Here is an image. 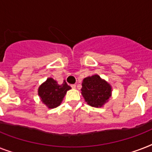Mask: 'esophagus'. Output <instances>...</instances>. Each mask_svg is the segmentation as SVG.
Listing matches in <instances>:
<instances>
[{"instance_id": "esophagus-1", "label": "esophagus", "mask_w": 152, "mask_h": 152, "mask_svg": "<svg viewBox=\"0 0 152 152\" xmlns=\"http://www.w3.org/2000/svg\"><path fill=\"white\" fill-rule=\"evenodd\" d=\"M71 87L72 88H76V84H72L71 85Z\"/></svg>"}]
</instances>
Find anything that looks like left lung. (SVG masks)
Instances as JSON below:
<instances>
[{"label": "left lung", "instance_id": "obj_1", "mask_svg": "<svg viewBox=\"0 0 152 152\" xmlns=\"http://www.w3.org/2000/svg\"><path fill=\"white\" fill-rule=\"evenodd\" d=\"M81 95L87 103L93 107H102L112 95V87L106 80L95 74L83 79Z\"/></svg>", "mask_w": 152, "mask_h": 152}]
</instances>
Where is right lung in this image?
<instances>
[{
  "label": "right lung",
  "mask_w": 152,
  "mask_h": 152,
  "mask_svg": "<svg viewBox=\"0 0 152 152\" xmlns=\"http://www.w3.org/2000/svg\"><path fill=\"white\" fill-rule=\"evenodd\" d=\"M71 89V87L67 84L65 80L61 84L53 78H47L45 82L39 86L38 95L42 103L49 109H53L61 105L67 91Z\"/></svg>",
  "instance_id": "1"
}]
</instances>
